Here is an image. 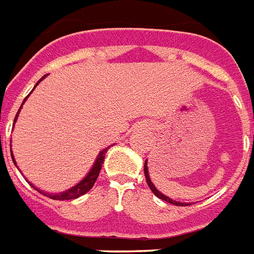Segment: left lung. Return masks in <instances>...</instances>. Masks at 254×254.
<instances>
[{"label":"left lung","instance_id":"obj_1","mask_svg":"<svg viewBox=\"0 0 254 254\" xmlns=\"http://www.w3.org/2000/svg\"><path fill=\"white\" fill-rule=\"evenodd\" d=\"M144 174H145V180H147V184L148 186L151 188V190L153 191V194H155L157 198H160V199H164L165 202H169V203L172 204H176V206H189L190 203H181V202H178V200H174L172 199V198H169V196L164 195L161 191H159L157 189H156V186L153 185V182L151 181V177H149V172H148V165H147V160H145V162H144Z\"/></svg>","mask_w":254,"mask_h":254}]
</instances>
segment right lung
<instances>
[{
	"label": "right lung",
	"mask_w": 254,
	"mask_h": 254,
	"mask_svg": "<svg viewBox=\"0 0 254 254\" xmlns=\"http://www.w3.org/2000/svg\"><path fill=\"white\" fill-rule=\"evenodd\" d=\"M46 77H47V74H46V76L42 77V78H40V80L38 81V82H36V85H39L40 81L43 80V78H46ZM36 85H35V88H36ZM35 88H34V89H35ZM34 89H32V90H34ZM31 93H30V94H31ZM30 94H28V95H30ZM28 95H27V97H26V98L23 99V102H22L21 107H19V110H18L17 115H15V119H14V125H15V122H17L18 115H19V113H21L22 106H23V103L26 102V99L28 98ZM10 147H11V144H10ZM109 148H110V147L103 148L102 151L99 152V155L97 156V159H95L94 164H93L92 169L89 170L88 174H86V176H85V177L82 178V180H81V181L78 182V184L74 185V186H72V188L68 189V190H65V191L55 192V194H52V192H46V191H43V190H40V189L35 188V186H34V185H32L30 181H27V180H26V181H27L28 184L31 185L32 188L36 189L38 191L42 192L43 195H46V196H48V198H51V199H55V200H68V199H74V198H78V196L86 194V192H88L89 190H90V189L93 188V185L95 184V181H97V178H98V176H99V172H101V168H102L103 161H105V155H106V152H107V149H109ZM10 153H11V159H13V162H14V164H15V166H17V162H15V159H14V155H13V151H11V148H10ZM17 168H18V166H17Z\"/></svg>",
	"instance_id": "add662e5"
}]
</instances>
